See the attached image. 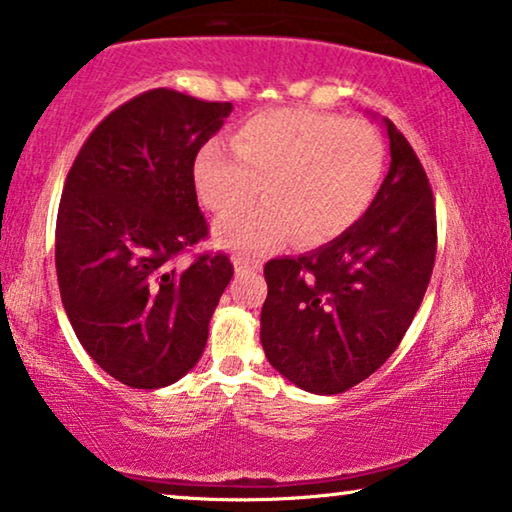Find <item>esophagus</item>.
<instances>
[{"instance_id":"34e87169","label":"esophagus","mask_w":512,"mask_h":512,"mask_svg":"<svg viewBox=\"0 0 512 512\" xmlns=\"http://www.w3.org/2000/svg\"><path fill=\"white\" fill-rule=\"evenodd\" d=\"M259 269H262V262H255V259H246V257H234L236 276H246V273H257Z\"/></svg>"}]
</instances>
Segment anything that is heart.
<instances>
[{
  "label": "heart",
  "mask_w": 512,
  "mask_h": 512,
  "mask_svg": "<svg viewBox=\"0 0 512 512\" xmlns=\"http://www.w3.org/2000/svg\"><path fill=\"white\" fill-rule=\"evenodd\" d=\"M232 151L204 142L193 183L204 207L220 216L246 209L262 188V207L216 225L218 243L248 253L292 234L303 246L338 239L370 209L386 167L384 140L370 124L305 108L246 119L232 135Z\"/></svg>",
  "instance_id": "1"
}]
</instances>
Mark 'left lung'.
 Masks as SVG:
<instances>
[{
  "label": "left lung",
  "instance_id": "left-lung-1",
  "mask_svg": "<svg viewBox=\"0 0 512 512\" xmlns=\"http://www.w3.org/2000/svg\"><path fill=\"white\" fill-rule=\"evenodd\" d=\"M391 167L370 209L326 246L264 266V354L317 395L345 393L386 363L407 333L437 253L430 181L393 121Z\"/></svg>",
  "mask_w": 512,
  "mask_h": 512
}]
</instances>
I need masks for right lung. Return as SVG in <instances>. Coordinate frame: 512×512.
Segmentation results:
<instances>
[{
  "instance_id": "obj_1",
  "label": "right lung",
  "mask_w": 512,
  "mask_h": 512,
  "mask_svg": "<svg viewBox=\"0 0 512 512\" xmlns=\"http://www.w3.org/2000/svg\"><path fill=\"white\" fill-rule=\"evenodd\" d=\"M151 89L110 112L82 144L61 193L55 264L80 345L121 384L163 388L200 361L230 257H177L207 236L193 160L230 117Z\"/></svg>"
}]
</instances>
